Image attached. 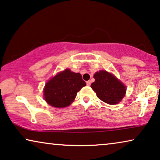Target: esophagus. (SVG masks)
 Listing matches in <instances>:
<instances>
[{"label":"esophagus","instance_id":"1","mask_svg":"<svg viewBox=\"0 0 160 160\" xmlns=\"http://www.w3.org/2000/svg\"><path fill=\"white\" fill-rule=\"evenodd\" d=\"M86 84H87V85H88V86H90V85H91V80H88V81H87V82H86Z\"/></svg>","mask_w":160,"mask_h":160}]
</instances>
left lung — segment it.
Instances as JSON below:
<instances>
[{
	"label": "left lung",
	"instance_id": "8db88e82",
	"mask_svg": "<svg viewBox=\"0 0 160 160\" xmlns=\"http://www.w3.org/2000/svg\"><path fill=\"white\" fill-rule=\"evenodd\" d=\"M95 82L91 85L97 97L108 104H117L122 99L126 93V87L115 76L105 70L94 74Z\"/></svg>",
	"mask_w": 160,
	"mask_h": 160
}]
</instances>
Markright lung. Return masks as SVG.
I'll list each match as a JSON object with an SVG mask.
<instances>
[{
    "label": "right lung",
    "mask_w": 160,
    "mask_h": 160,
    "mask_svg": "<svg viewBox=\"0 0 160 160\" xmlns=\"http://www.w3.org/2000/svg\"><path fill=\"white\" fill-rule=\"evenodd\" d=\"M85 85L80 73L66 69L46 82L43 90L44 99L53 107H68L75 100L78 92Z\"/></svg>",
    "instance_id": "right-lung-1"
}]
</instances>
